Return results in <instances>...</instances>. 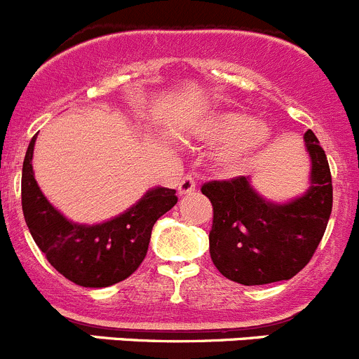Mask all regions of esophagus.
I'll return each mask as SVG.
<instances>
[{
	"instance_id": "esophagus-1",
	"label": "esophagus",
	"mask_w": 359,
	"mask_h": 359,
	"mask_svg": "<svg viewBox=\"0 0 359 359\" xmlns=\"http://www.w3.org/2000/svg\"><path fill=\"white\" fill-rule=\"evenodd\" d=\"M195 190H197V183H195L194 176L191 175H187L183 180L180 181V184H178L180 195H190V194H194Z\"/></svg>"
}]
</instances>
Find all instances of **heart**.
Returning a JSON list of instances; mask_svg holds the SVG:
<instances>
[{
	"label": "heart",
	"instance_id": "heart-1",
	"mask_svg": "<svg viewBox=\"0 0 359 359\" xmlns=\"http://www.w3.org/2000/svg\"><path fill=\"white\" fill-rule=\"evenodd\" d=\"M195 134L201 140L226 143L218 155L219 164L229 172H243L271 147L274 129L267 120L251 118L243 111H225L198 123Z\"/></svg>",
	"mask_w": 359,
	"mask_h": 359
}]
</instances>
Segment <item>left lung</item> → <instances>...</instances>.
Wrapping results in <instances>:
<instances>
[{
	"mask_svg": "<svg viewBox=\"0 0 359 359\" xmlns=\"http://www.w3.org/2000/svg\"><path fill=\"white\" fill-rule=\"evenodd\" d=\"M304 141L311 180L307 190L292 201H269L255 190L250 176L202 187L212 204L209 253L230 281L258 286L292 279L321 243L332 215V175L312 130L304 134Z\"/></svg>",
	"mask_w": 359,
	"mask_h": 359,
	"instance_id": "8db88e82",
	"label": "left lung"
}]
</instances>
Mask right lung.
<instances>
[{"label": "right lung", "instance_id": "1", "mask_svg": "<svg viewBox=\"0 0 359 359\" xmlns=\"http://www.w3.org/2000/svg\"><path fill=\"white\" fill-rule=\"evenodd\" d=\"M36 136L22 165V211L36 246L55 271L78 286L106 288L127 279L147 257L155 222L178 202L176 190L150 188L136 204L108 222L74 223L48 202L34 180Z\"/></svg>", "mask_w": 359, "mask_h": 359}]
</instances>
